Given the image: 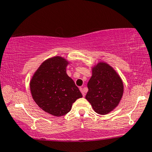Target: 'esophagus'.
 <instances>
[{
  "instance_id": "1",
  "label": "esophagus",
  "mask_w": 152,
  "mask_h": 152,
  "mask_svg": "<svg viewBox=\"0 0 152 152\" xmlns=\"http://www.w3.org/2000/svg\"><path fill=\"white\" fill-rule=\"evenodd\" d=\"M80 90L81 91V92H82V94H83V97H85V92H84V90H83V87H80Z\"/></svg>"
}]
</instances>
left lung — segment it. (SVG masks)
I'll use <instances>...</instances> for the list:
<instances>
[{
	"label": "left lung",
	"mask_w": 152,
	"mask_h": 152,
	"mask_svg": "<svg viewBox=\"0 0 152 152\" xmlns=\"http://www.w3.org/2000/svg\"><path fill=\"white\" fill-rule=\"evenodd\" d=\"M87 87L85 98L99 115H107L112 111L120 102L124 91L120 77L104 62H99L92 68Z\"/></svg>",
	"instance_id": "8db88e82"
}]
</instances>
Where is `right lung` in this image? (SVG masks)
I'll return each instance as SVG.
<instances>
[{
    "label": "right lung",
    "mask_w": 152,
    "mask_h": 152,
    "mask_svg": "<svg viewBox=\"0 0 152 152\" xmlns=\"http://www.w3.org/2000/svg\"><path fill=\"white\" fill-rule=\"evenodd\" d=\"M67 64L61 57L48 59L37 69L30 83L34 101L45 112L56 117L68 113L73 103L83 97L66 73Z\"/></svg>",
    "instance_id": "1"
}]
</instances>
